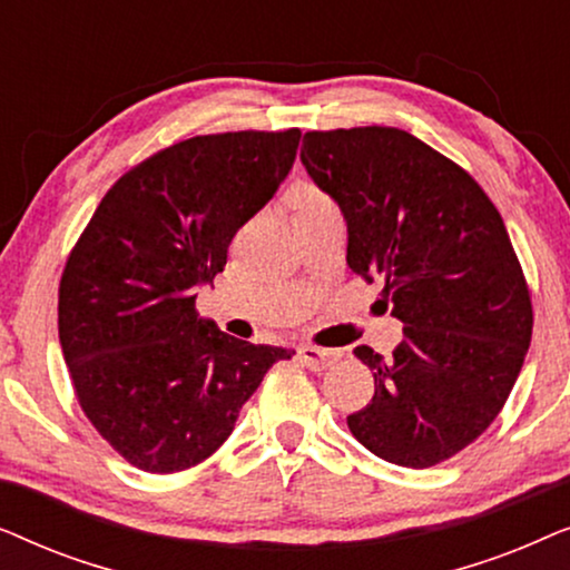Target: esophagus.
<instances>
[{"instance_id":"34e87169","label":"esophagus","mask_w":570,"mask_h":570,"mask_svg":"<svg viewBox=\"0 0 570 570\" xmlns=\"http://www.w3.org/2000/svg\"><path fill=\"white\" fill-rule=\"evenodd\" d=\"M298 355H301V361L306 363L311 371L332 368V365L342 357L340 350H324V347H314V345H303L298 350Z\"/></svg>"}]
</instances>
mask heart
Listing matches in <instances>:
<instances>
[{
  "label": "heart",
  "mask_w": 570,
  "mask_h": 570,
  "mask_svg": "<svg viewBox=\"0 0 570 570\" xmlns=\"http://www.w3.org/2000/svg\"><path fill=\"white\" fill-rule=\"evenodd\" d=\"M330 202V197L326 194H322L318 189H314V186H298V189L293 191V205L295 209H311V207H318V205H326Z\"/></svg>",
  "instance_id": "b5f03b06"
}]
</instances>
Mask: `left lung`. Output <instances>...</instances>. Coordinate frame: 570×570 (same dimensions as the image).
Instances as JSON below:
<instances>
[{"label":"left lung","mask_w":570,"mask_h":570,"mask_svg":"<svg viewBox=\"0 0 570 570\" xmlns=\"http://www.w3.org/2000/svg\"><path fill=\"white\" fill-rule=\"evenodd\" d=\"M301 160L345 215L350 269L404 324L392 357L355 347L376 392L350 433L392 464L446 462L503 410L532 340L503 217L462 166L394 127L306 131Z\"/></svg>","instance_id":"8db88e82"}]
</instances>
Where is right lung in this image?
<instances>
[{
    "instance_id": "add662e5",
    "label": "right lung",
    "mask_w": 570,
    "mask_h": 570,
    "mask_svg": "<svg viewBox=\"0 0 570 570\" xmlns=\"http://www.w3.org/2000/svg\"><path fill=\"white\" fill-rule=\"evenodd\" d=\"M301 129L184 139L129 168L92 213L59 283V342L77 402L153 474L205 462L285 347L199 318L244 223L293 168Z\"/></svg>"
}]
</instances>
